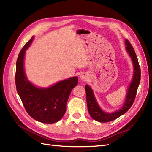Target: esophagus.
Instances as JSON below:
<instances>
[{
  "label": "esophagus",
  "mask_w": 152,
  "mask_h": 152,
  "mask_svg": "<svg viewBox=\"0 0 152 152\" xmlns=\"http://www.w3.org/2000/svg\"><path fill=\"white\" fill-rule=\"evenodd\" d=\"M87 79H88V76H87L86 73H83L80 75V79L82 80L86 81L87 80Z\"/></svg>",
  "instance_id": "34e87169"
}]
</instances>
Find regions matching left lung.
<instances>
[{
    "instance_id": "1",
    "label": "left lung",
    "mask_w": 152,
    "mask_h": 152,
    "mask_svg": "<svg viewBox=\"0 0 152 152\" xmlns=\"http://www.w3.org/2000/svg\"><path fill=\"white\" fill-rule=\"evenodd\" d=\"M125 44L126 45V49L127 52L129 54L132 59L133 66H134V74H133V77L130 85L129 86L125 102L123 104L122 108L117 111L112 113L104 112L99 107L94 95L93 91L88 85L85 86L87 108H88L91 117L96 121L100 122H108L115 120L116 118L121 117L127 112L134 103L136 96V92L140 82L141 70L136 54L129 41L126 39Z\"/></svg>"
}]
</instances>
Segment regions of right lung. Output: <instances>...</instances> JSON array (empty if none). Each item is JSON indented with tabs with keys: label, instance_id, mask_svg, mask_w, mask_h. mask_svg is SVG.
<instances>
[{
	"label": "right lung",
	"instance_id": "1",
	"mask_svg": "<svg viewBox=\"0 0 152 152\" xmlns=\"http://www.w3.org/2000/svg\"><path fill=\"white\" fill-rule=\"evenodd\" d=\"M34 37L22 48L16 61L15 81L16 90L26 112L39 122L53 124L59 121L66 112V103L78 77L61 80L47 88L37 87L27 79L24 70L26 50Z\"/></svg>",
	"mask_w": 152,
	"mask_h": 152
}]
</instances>
